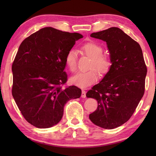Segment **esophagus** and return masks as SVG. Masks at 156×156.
Masks as SVG:
<instances>
[{"label": "esophagus", "instance_id": "34e87169", "mask_svg": "<svg viewBox=\"0 0 156 156\" xmlns=\"http://www.w3.org/2000/svg\"><path fill=\"white\" fill-rule=\"evenodd\" d=\"M86 93H87V92H86L85 90H82V98H85L86 97Z\"/></svg>", "mask_w": 156, "mask_h": 156}]
</instances>
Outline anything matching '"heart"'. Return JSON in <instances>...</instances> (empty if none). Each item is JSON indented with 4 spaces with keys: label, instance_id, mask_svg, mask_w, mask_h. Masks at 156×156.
Masks as SVG:
<instances>
[{
    "label": "heart",
    "instance_id": "obj_1",
    "mask_svg": "<svg viewBox=\"0 0 156 156\" xmlns=\"http://www.w3.org/2000/svg\"><path fill=\"white\" fill-rule=\"evenodd\" d=\"M81 49L86 55L91 58L89 68L87 72H79L71 78L72 83L80 88H87L95 83L98 78V73L106 74L112 66V59L108 54H102L103 48L98 42L90 41L81 46ZM77 54L74 49L69 50L66 55L65 62L71 72H74L77 68Z\"/></svg>",
    "mask_w": 156,
    "mask_h": 156
}]
</instances>
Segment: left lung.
Listing matches in <instances>:
<instances>
[{"mask_svg": "<svg viewBox=\"0 0 156 156\" xmlns=\"http://www.w3.org/2000/svg\"><path fill=\"white\" fill-rule=\"evenodd\" d=\"M90 37L107 42L112 59L110 70L87 93L97 101L89 115L96 125L114 129L127 122L145 92L147 66L140 44L118 27L93 33Z\"/></svg>", "mask_w": 156, "mask_h": 156, "instance_id": "1", "label": "left lung"}]
</instances>
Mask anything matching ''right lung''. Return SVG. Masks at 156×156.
<instances>
[{
  "label": "right lung",
  "instance_id": "add662e5",
  "mask_svg": "<svg viewBox=\"0 0 156 156\" xmlns=\"http://www.w3.org/2000/svg\"><path fill=\"white\" fill-rule=\"evenodd\" d=\"M78 33L45 27L25 38L13 61L12 94L23 117L37 128L58 124L66 102L80 98L76 86L63 88L68 80L65 58Z\"/></svg>",
  "mask_w": 156,
  "mask_h": 156
}]
</instances>
